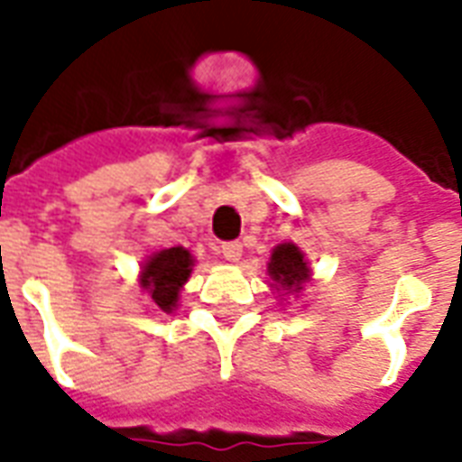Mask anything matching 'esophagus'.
<instances>
[{
	"instance_id": "obj_1",
	"label": "esophagus",
	"mask_w": 462,
	"mask_h": 462,
	"mask_svg": "<svg viewBox=\"0 0 462 462\" xmlns=\"http://www.w3.org/2000/svg\"><path fill=\"white\" fill-rule=\"evenodd\" d=\"M220 252H222V257H225L227 262H240L242 245L240 242H225Z\"/></svg>"
}]
</instances>
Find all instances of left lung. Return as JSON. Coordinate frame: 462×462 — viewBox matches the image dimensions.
Wrapping results in <instances>:
<instances>
[{"mask_svg":"<svg viewBox=\"0 0 462 462\" xmlns=\"http://www.w3.org/2000/svg\"><path fill=\"white\" fill-rule=\"evenodd\" d=\"M267 274L272 280V290H277L282 301H287L290 294H300L311 282L310 262L304 252L294 242H280L270 254L267 262Z\"/></svg>","mask_w":462,"mask_h":462,"instance_id":"8db88e82","label":"left lung"}]
</instances>
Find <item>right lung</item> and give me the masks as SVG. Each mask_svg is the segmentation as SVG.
I'll use <instances>...</instances> for the list:
<instances>
[{"mask_svg": "<svg viewBox=\"0 0 462 462\" xmlns=\"http://www.w3.org/2000/svg\"><path fill=\"white\" fill-rule=\"evenodd\" d=\"M195 257L185 247H168V250L152 252L148 260L141 264L138 284L148 294V300L155 304V310L171 314L178 310L180 291L185 282L190 280Z\"/></svg>", "mask_w": 462, "mask_h": 462, "instance_id": "right-lung-1", "label": "right lung"}]
</instances>
